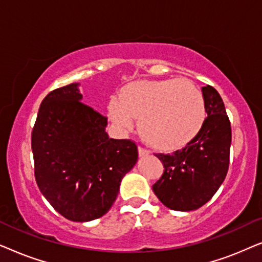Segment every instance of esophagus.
I'll return each mask as SVG.
<instances>
[{
    "label": "esophagus",
    "instance_id": "1",
    "mask_svg": "<svg viewBox=\"0 0 262 262\" xmlns=\"http://www.w3.org/2000/svg\"><path fill=\"white\" fill-rule=\"evenodd\" d=\"M138 152H139V156H141V157L146 156V155H149V154H150L149 150L145 149V148H143V146H139V148H138Z\"/></svg>",
    "mask_w": 262,
    "mask_h": 262
}]
</instances>
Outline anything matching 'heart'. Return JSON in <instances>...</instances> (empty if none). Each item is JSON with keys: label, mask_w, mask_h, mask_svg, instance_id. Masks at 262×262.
Here are the masks:
<instances>
[{"label": "heart", "mask_w": 262, "mask_h": 262, "mask_svg": "<svg viewBox=\"0 0 262 262\" xmlns=\"http://www.w3.org/2000/svg\"><path fill=\"white\" fill-rule=\"evenodd\" d=\"M108 114L121 130H131L134 117L138 131L154 148L173 151L188 144L206 120L205 99L187 80L167 78L137 81L121 89L108 105Z\"/></svg>", "instance_id": "heart-1"}]
</instances>
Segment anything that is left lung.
<instances>
[{
	"label": "left lung",
	"mask_w": 262,
	"mask_h": 262,
	"mask_svg": "<svg viewBox=\"0 0 262 262\" xmlns=\"http://www.w3.org/2000/svg\"><path fill=\"white\" fill-rule=\"evenodd\" d=\"M202 91L207 113L202 131L173 154H156L164 170L152 191L175 211L202 207L218 191L229 169L231 126L224 102L212 85Z\"/></svg>",
	"instance_id": "8db88e82"
}]
</instances>
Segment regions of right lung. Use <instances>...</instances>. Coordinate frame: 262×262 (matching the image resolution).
<instances>
[{"label": "right lung", "instance_id": "add662e5", "mask_svg": "<svg viewBox=\"0 0 262 262\" xmlns=\"http://www.w3.org/2000/svg\"><path fill=\"white\" fill-rule=\"evenodd\" d=\"M77 83L50 92L32 130L34 177L67 220L88 222L113 205L121 179L138 159L131 139L110 138L107 118L81 101Z\"/></svg>", "mask_w": 262, "mask_h": 262}]
</instances>
